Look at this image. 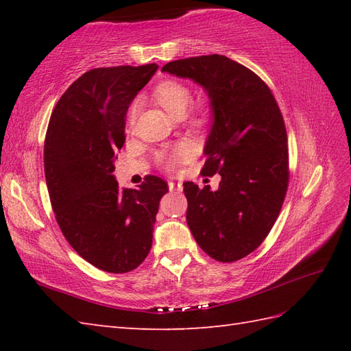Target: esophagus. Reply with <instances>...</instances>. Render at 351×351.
I'll return each mask as SVG.
<instances>
[{
	"label": "esophagus",
	"mask_w": 351,
	"mask_h": 351,
	"mask_svg": "<svg viewBox=\"0 0 351 351\" xmlns=\"http://www.w3.org/2000/svg\"><path fill=\"white\" fill-rule=\"evenodd\" d=\"M169 190L170 191H175V193H180V191H182V184L181 182L169 181Z\"/></svg>",
	"instance_id": "esophagus-1"
}]
</instances>
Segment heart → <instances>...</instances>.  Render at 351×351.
<instances>
[{
  "instance_id": "b5f03b06",
  "label": "heart",
  "mask_w": 351,
  "mask_h": 351,
  "mask_svg": "<svg viewBox=\"0 0 351 351\" xmlns=\"http://www.w3.org/2000/svg\"><path fill=\"white\" fill-rule=\"evenodd\" d=\"M155 98L158 101L161 106L166 108L170 114H173L176 117L182 116L185 111H187L189 106L191 104V90L189 86H185L184 83H180V81H164L158 87L155 88ZM140 110V102H136L130 110V123L132 125L136 122L137 114ZM205 116L204 110H197L195 113L196 121H202ZM191 154V147L185 143L176 145L170 149V151L164 155V164H166L167 169H175L178 164H181L184 160H187Z\"/></svg>"
}]
</instances>
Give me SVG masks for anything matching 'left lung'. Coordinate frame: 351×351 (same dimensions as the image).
<instances>
[{
    "instance_id": "8db88e82",
    "label": "left lung",
    "mask_w": 351,
    "mask_h": 351,
    "mask_svg": "<svg viewBox=\"0 0 351 351\" xmlns=\"http://www.w3.org/2000/svg\"><path fill=\"white\" fill-rule=\"evenodd\" d=\"M202 86L213 126L202 175L219 173L213 191L184 182L187 225L205 253L220 263L247 256L270 232L287 195V130L278 102L255 72L225 56L182 58L162 66Z\"/></svg>"
}]
</instances>
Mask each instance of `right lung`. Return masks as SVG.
<instances>
[{
    "instance_id": "1",
    "label": "right lung",
    "mask_w": 351,
    "mask_h": 351,
    "mask_svg": "<svg viewBox=\"0 0 351 351\" xmlns=\"http://www.w3.org/2000/svg\"><path fill=\"white\" fill-rule=\"evenodd\" d=\"M158 69L96 68L69 86L52 111L43 162L52 210L66 240L99 270L128 273L152 247L166 181L147 175L137 190L114 180L130 104Z\"/></svg>"
}]
</instances>
